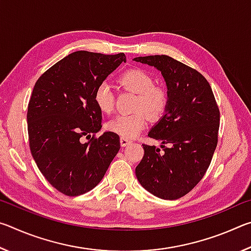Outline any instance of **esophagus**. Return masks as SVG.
<instances>
[{
  "label": "esophagus",
  "instance_id": "1",
  "mask_svg": "<svg viewBox=\"0 0 251 251\" xmlns=\"http://www.w3.org/2000/svg\"><path fill=\"white\" fill-rule=\"evenodd\" d=\"M131 143V139L130 138H126V137H121V145L123 147H125L128 145V144Z\"/></svg>",
  "mask_w": 251,
  "mask_h": 251
}]
</instances>
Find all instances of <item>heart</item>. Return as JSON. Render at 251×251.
<instances>
[{
    "instance_id": "obj_1",
    "label": "heart",
    "mask_w": 251,
    "mask_h": 251,
    "mask_svg": "<svg viewBox=\"0 0 251 251\" xmlns=\"http://www.w3.org/2000/svg\"><path fill=\"white\" fill-rule=\"evenodd\" d=\"M120 84L125 90L137 94L134 107L137 112L117 115L107 123V128L122 137L133 138L146 126L147 115L151 120H158L164 115L168 105V93L164 87L154 85V77L141 69L124 72L120 76ZM94 101L101 113L110 114L113 112L115 93L108 82H101L97 85Z\"/></svg>"
}]
</instances>
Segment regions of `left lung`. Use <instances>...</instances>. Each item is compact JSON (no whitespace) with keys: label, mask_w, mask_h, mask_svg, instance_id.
I'll use <instances>...</instances> for the list:
<instances>
[{"label":"left lung","mask_w":251,"mask_h":251,"mask_svg":"<svg viewBox=\"0 0 251 251\" xmlns=\"http://www.w3.org/2000/svg\"><path fill=\"white\" fill-rule=\"evenodd\" d=\"M134 61L158 70L168 93L165 114L148 133L161 141L164 151L143 144L145 152L136 177L154 196L175 201L188 194L209 167L218 142L219 108L209 83L196 70L167 55Z\"/></svg>","instance_id":"obj_1"}]
</instances>
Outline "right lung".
Here are the masks:
<instances>
[{
    "label": "right lung",
    "instance_id": "right-lung-1",
    "mask_svg": "<svg viewBox=\"0 0 251 251\" xmlns=\"http://www.w3.org/2000/svg\"><path fill=\"white\" fill-rule=\"evenodd\" d=\"M123 62L124 53L77 50L46 71L33 88L27 108L29 148L46 180L66 196L99 185L120 151L117 134L94 136L101 128L94 92ZM83 138L90 141L84 143Z\"/></svg>",
    "mask_w": 251,
    "mask_h": 251
}]
</instances>
